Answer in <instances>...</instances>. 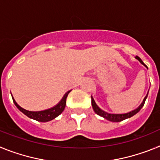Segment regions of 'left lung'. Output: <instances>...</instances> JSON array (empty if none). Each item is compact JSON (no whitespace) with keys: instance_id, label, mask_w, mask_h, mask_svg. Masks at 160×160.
I'll return each instance as SVG.
<instances>
[{"instance_id":"left-lung-1","label":"left lung","mask_w":160,"mask_h":160,"mask_svg":"<svg viewBox=\"0 0 160 160\" xmlns=\"http://www.w3.org/2000/svg\"><path fill=\"white\" fill-rule=\"evenodd\" d=\"M135 58L138 59L139 62H140L141 63H142V65H144V66H146V65L144 64L143 62H142V60H141V58L139 57H138V56H136L135 57ZM148 96H146V97L144 98L143 101H142V104H141L139 107H138L137 109H135V111H131V112L129 113H127V114H108V113L105 112V111H102L101 109L99 108V107H98L97 105H96L95 102H94V98H93L92 97H91V104H92V107L93 109H94V112L96 113L97 114H98V115H100V116L103 117L104 118H106V119L109 120V121H111V122H121V121H122V120L126 119V118H131V117H132L133 115H135V114H137V113L138 112V111H140L141 109H142V107H143L144 103H145V101H146V98Z\"/></svg>"}]
</instances>
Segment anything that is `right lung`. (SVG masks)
<instances>
[{"label":"right lung","instance_id":"1","mask_svg":"<svg viewBox=\"0 0 160 160\" xmlns=\"http://www.w3.org/2000/svg\"><path fill=\"white\" fill-rule=\"evenodd\" d=\"M70 91H68L67 93H66V94L64 95V97L62 98V99L61 100L60 102L58 104L55 106V107H52L50 109H48V110H45V111H26L25 109L22 108L19 105H18V103L15 102V100L12 98L13 100V102L15 104L17 107L18 108L20 111H22L24 114H25L26 116H28L29 118H32V119L37 120L38 122H49L50 120H53V118H55L56 117H58L59 114H62L63 111H64L65 107H66V98H67L68 94L70 93Z\"/></svg>","mask_w":160,"mask_h":160}]
</instances>
